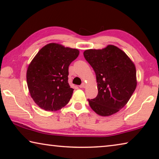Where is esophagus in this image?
Here are the masks:
<instances>
[{
	"label": "esophagus",
	"instance_id": "1",
	"mask_svg": "<svg viewBox=\"0 0 159 159\" xmlns=\"http://www.w3.org/2000/svg\"><path fill=\"white\" fill-rule=\"evenodd\" d=\"M79 87H80V88H85V84L84 83H83L82 84L79 86Z\"/></svg>",
	"mask_w": 159,
	"mask_h": 159
}]
</instances>
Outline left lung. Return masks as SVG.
<instances>
[{
    "mask_svg": "<svg viewBox=\"0 0 159 159\" xmlns=\"http://www.w3.org/2000/svg\"><path fill=\"white\" fill-rule=\"evenodd\" d=\"M83 55L95 71L98 82V95L88 99L90 107L102 116L118 112L136 88L134 63L123 50L112 45L102 50H86Z\"/></svg>",
    "mask_w": 159,
    "mask_h": 159,
    "instance_id": "left-lung-1",
    "label": "left lung"
}]
</instances>
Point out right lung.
Returning a JSON list of instances; mask_svg holds the SVG:
<instances>
[{
    "label": "right lung",
    "mask_w": 159,
    "mask_h": 159,
    "mask_svg": "<svg viewBox=\"0 0 159 159\" xmlns=\"http://www.w3.org/2000/svg\"><path fill=\"white\" fill-rule=\"evenodd\" d=\"M79 55L77 49L49 43L29 64L26 81L31 97L40 108L55 111L68 104L74 89L68 83L69 66Z\"/></svg>",
    "instance_id": "add662e5"
}]
</instances>
